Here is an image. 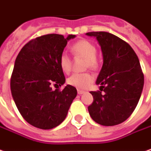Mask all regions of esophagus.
I'll use <instances>...</instances> for the list:
<instances>
[{
    "label": "esophagus",
    "instance_id": "1",
    "mask_svg": "<svg viewBox=\"0 0 151 151\" xmlns=\"http://www.w3.org/2000/svg\"><path fill=\"white\" fill-rule=\"evenodd\" d=\"M77 92L79 95H82V94H84V93H85V91H82V90H78Z\"/></svg>",
    "mask_w": 151,
    "mask_h": 151
}]
</instances>
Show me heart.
I'll return each mask as SVG.
<instances>
[{
    "instance_id": "1",
    "label": "heart",
    "mask_w": 151,
    "mask_h": 151,
    "mask_svg": "<svg viewBox=\"0 0 151 151\" xmlns=\"http://www.w3.org/2000/svg\"><path fill=\"white\" fill-rule=\"evenodd\" d=\"M71 52L76 57H83L86 60V65L91 69L96 68V47L91 41L81 40L74 43ZM60 69L65 73H69L71 70V59L67 53L63 52L59 59ZM94 77L90 73H75L68 78V84L79 89L87 88L93 81Z\"/></svg>"
}]
</instances>
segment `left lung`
Segmentation results:
<instances>
[{
    "instance_id": "left-lung-1",
    "label": "left lung",
    "mask_w": 151,
    "mask_h": 151,
    "mask_svg": "<svg viewBox=\"0 0 151 151\" xmlns=\"http://www.w3.org/2000/svg\"><path fill=\"white\" fill-rule=\"evenodd\" d=\"M86 35L96 38L103 55L96 80L100 91H91L94 101L88 106L89 114L100 125H119L133 113L143 91L144 75L138 56L128 43L109 32Z\"/></svg>"
}]
</instances>
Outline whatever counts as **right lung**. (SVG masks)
<instances>
[{"instance_id":"1","label":"right lung","mask_w":151,"mask_h":151,"mask_svg":"<svg viewBox=\"0 0 151 151\" xmlns=\"http://www.w3.org/2000/svg\"><path fill=\"white\" fill-rule=\"evenodd\" d=\"M76 37L49 34L30 40L17 55L11 79V91L18 111L25 120L42 130L61 124L77 95L67 85L62 91L52 89L65 82L59 59L67 41Z\"/></svg>"}]
</instances>
